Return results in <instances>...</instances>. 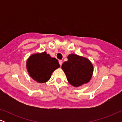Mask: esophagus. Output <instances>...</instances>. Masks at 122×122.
<instances>
[{"label":"esophagus","mask_w":122,"mask_h":122,"mask_svg":"<svg viewBox=\"0 0 122 122\" xmlns=\"http://www.w3.org/2000/svg\"><path fill=\"white\" fill-rule=\"evenodd\" d=\"M62 62H63V61H62V60H59V64H60V66H61V65H62Z\"/></svg>","instance_id":"esophagus-1"}]
</instances>
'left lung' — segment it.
Segmentation results:
<instances>
[{"label":"left lung","instance_id":"obj_1","mask_svg":"<svg viewBox=\"0 0 122 122\" xmlns=\"http://www.w3.org/2000/svg\"><path fill=\"white\" fill-rule=\"evenodd\" d=\"M62 69L70 84L75 87L88 83L92 76L93 66L88 58L70 54L68 61L62 64Z\"/></svg>","mask_w":122,"mask_h":122}]
</instances>
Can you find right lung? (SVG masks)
Returning a JSON list of instances; mask_svg holds the SVG:
<instances>
[{"label":"right lung","mask_w":122,"mask_h":122,"mask_svg":"<svg viewBox=\"0 0 122 122\" xmlns=\"http://www.w3.org/2000/svg\"><path fill=\"white\" fill-rule=\"evenodd\" d=\"M59 67L58 60L52 58L46 51L32 54L26 61L29 76L39 83L47 82L52 73Z\"/></svg>","instance_id":"1"}]
</instances>
